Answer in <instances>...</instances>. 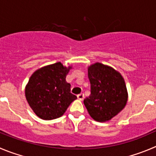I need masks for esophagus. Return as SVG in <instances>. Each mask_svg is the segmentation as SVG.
Returning a JSON list of instances; mask_svg holds the SVG:
<instances>
[{
	"mask_svg": "<svg viewBox=\"0 0 156 156\" xmlns=\"http://www.w3.org/2000/svg\"><path fill=\"white\" fill-rule=\"evenodd\" d=\"M77 97H78V98L80 100V101H83V100H84V98H85V95H84L83 93H81V94H78Z\"/></svg>",
	"mask_w": 156,
	"mask_h": 156,
	"instance_id": "obj_1",
	"label": "esophagus"
}]
</instances>
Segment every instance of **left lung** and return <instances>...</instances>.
<instances>
[{
    "label": "left lung",
    "mask_w": 156,
    "mask_h": 156,
    "mask_svg": "<svg viewBox=\"0 0 156 156\" xmlns=\"http://www.w3.org/2000/svg\"><path fill=\"white\" fill-rule=\"evenodd\" d=\"M91 94L84 100L91 118L99 122L111 120L126 105L128 91L119 71L96 62L88 68Z\"/></svg>",
    "instance_id": "left-lung-1"
}]
</instances>
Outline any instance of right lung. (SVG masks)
Returning a JSON list of instances; mask_svg holds the SVG:
<instances>
[{"label":"right lung","mask_w":156,"mask_h":156,"mask_svg":"<svg viewBox=\"0 0 156 156\" xmlns=\"http://www.w3.org/2000/svg\"><path fill=\"white\" fill-rule=\"evenodd\" d=\"M71 68L57 62L39 68L30 76L25 87V97L40 119L52 120L61 117L77 98L66 81Z\"/></svg>","instance_id":"right-lung-1"}]
</instances>
